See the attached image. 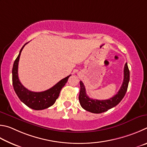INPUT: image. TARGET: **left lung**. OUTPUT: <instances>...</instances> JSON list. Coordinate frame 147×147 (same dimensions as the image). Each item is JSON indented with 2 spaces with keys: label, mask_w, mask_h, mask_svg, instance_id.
Listing matches in <instances>:
<instances>
[{
  "label": "left lung",
  "mask_w": 147,
  "mask_h": 147,
  "mask_svg": "<svg viewBox=\"0 0 147 147\" xmlns=\"http://www.w3.org/2000/svg\"><path fill=\"white\" fill-rule=\"evenodd\" d=\"M130 80V71L126 63L124 67V79L121 86L116 95L107 100H97L90 98L86 94L85 87L83 82L80 81V92H79V100L81 106L86 111L94 114H100L105 112L112 108L117 105L124 97L127 92L128 83Z\"/></svg>",
  "instance_id": "1"
}]
</instances>
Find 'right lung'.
Segmentation results:
<instances>
[{
  "label": "right lung",
  "instance_id": "add662e5",
  "mask_svg": "<svg viewBox=\"0 0 147 147\" xmlns=\"http://www.w3.org/2000/svg\"><path fill=\"white\" fill-rule=\"evenodd\" d=\"M26 44L27 43H26L22 46L21 50H20L19 55L14 61L13 66L12 82L14 90L20 101L27 107L35 110L48 109L55 103L56 99L58 98L62 88L65 85L68 81L69 77L71 75L61 79L53 87L46 91L35 92L26 88L19 81V76H18V65H19L20 53H21L23 48Z\"/></svg>",
  "mask_w": 147,
  "mask_h": 147
}]
</instances>
